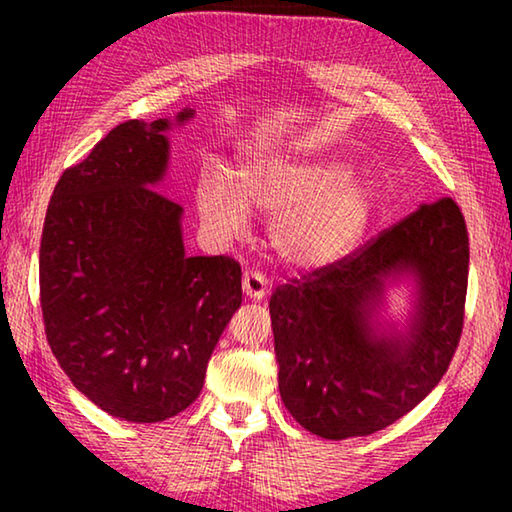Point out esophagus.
<instances>
[{
  "instance_id": "esophagus-1",
  "label": "esophagus",
  "mask_w": 512,
  "mask_h": 512,
  "mask_svg": "<svg viewBox=\"0 0 512 512\" xmlns=\"http://www.w3.org/2000/svg\"><path fill=\"white\" fill-rule=\"evenodd\" d=\"M241 287H244L246 298L250 300H264L268 296V280L262 273H244V280H241Z\"/></svg>"
}]
</instances>
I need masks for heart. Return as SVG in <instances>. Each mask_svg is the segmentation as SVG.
Listing matches in <instances>:
<instances>
[{"label":"heart","mask_w":512,"mask_h":512,"mask_svg":"<svg viewBox=\"0 0 512 512\" xmlns=\"http://www.w3.org/2000/svg\"><path fill=\"white\" fill-rule=\"evenodd\" d=\"M237 176L239 187L219 167L198 176L196 210L207 232L230 241L244 235L250 210L273 214L268 241L293 268L343 257L363 237L375 210L370 185L336 155H255Z\"/></svg>","instance_id":"heart-1"}]
</instances>
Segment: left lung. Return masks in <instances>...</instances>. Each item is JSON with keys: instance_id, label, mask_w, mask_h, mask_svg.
<instances>
[{"instance_id": "1", "label": "left lung", "mask_w": 512, "mask_h": 512, "mask_svg": "<svg viewBox=\"0 0 512 512\" xmlns=\"http://www.w3.org/2000/svg\"><path fill=\"white\" fill-rule=\"evenodd\" d=\"M470 246L452 198L422 203L339 264L275 289L268 302L282 402L327 440L368 436L415 409L461 339ZM404 288L407 314H390Z\"/></svg>"}]
</instances>
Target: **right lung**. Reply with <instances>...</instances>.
Wrapping results in <instances>:
<instances>
[{"label": "right lung", "mask_w": 512, "mask_h": 512, "mask_svg": "<svg viewBox=\"0 0 512 512\" xmlns=\"http://www.w3.org/2000/svg\"><path fill=\"white\" fill-rule=\"evenodd\" d=\"M183 108L131 119L60 176L40 244L51 352L108 415L162 422L201 395L207 361L241 307L230 257H187L183 207L160 194Z\"/></svg>", "instance_id": "1"}]
</instances>
